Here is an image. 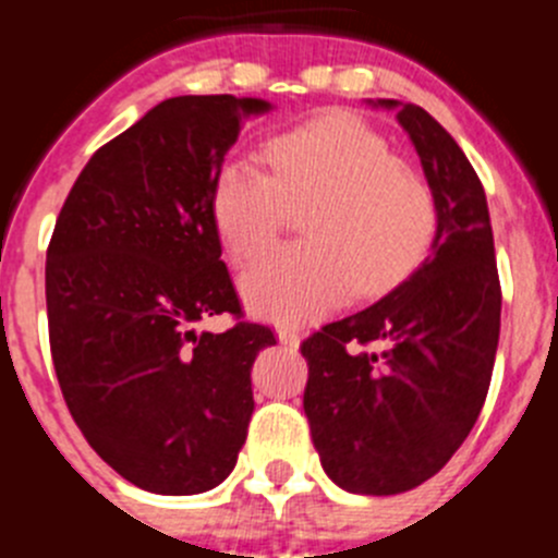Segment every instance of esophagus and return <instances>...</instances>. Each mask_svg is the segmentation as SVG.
Returning <instances> with one entry per match:
<instances>
[{"instance_id": "obj_1", "label": "esophagus", "mask_w": 558, "mask_h": 558, "mask_svg": "<svg viewBox=\"0 0 558 558\" xmlns=\"http://www.w3.org/2000/svg\"><path fill=\"white\" fill-rule=\"evenodd\" d=\"M276 338H279V343H284L290 349L299 347V332L293 327H276Z\"/></svg>"}]
</instances>
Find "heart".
<instances>
[{
  "instance_id": "b5f03b06",
  "label": "heart",
  "mask_w": 558,
  "mask_h": 558,
  "mask_svg": "<svg viewBox=\"0 0 558 558\" xmlns=\"http://www.w3.org/2000/svg\"><path fill=\"white\" fill-rule=\"evenodd\" d=\"M270 175L248 161L220 167L211 218L226 254L251 263L299 209L304 243L270 251L243 274L259 318L304 324L349 293L393 288L427 254L436 201L425 179L393 159L388 142L349 111H327L265 142Z\"/></svg>"
}]
</instances>
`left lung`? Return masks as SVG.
Masks as SVG:
<instances>
[{
    "instance_id": "8db88e82",
    "label": "left lung",
    "mask_w": 558,
    "mask_h": 558,
    "mask_svg": "<svg viewBox=\"0 0 558 558\" xmlns=\"http://www.w3.org/2000/svg\"><path fill=\"white\" fill-rule=\"evenodd\" d=\"M436 201L430 256L377 304L302 343L304 413L322 466L354 495H399L436 475L477 422L500 338L489 206L458 142L397 100Z\"/></svg>"
}]
</instances>
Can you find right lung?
Segmentation results:
<instances>
[{
  "label": "right lung",
  "mask_w": 558,
  "mask_h": 558,
  "mask_svg": "<svg viewBox=\"0 0 558 558\" xmlns=\"http://www.w3.org/2000/svg\"><path fill=\"white\" fill-rule=\"evenodd\" d=\"M270 102L170 97L88 159L47 248L49 349L92 450L156 495H198L234 470L270 327L243 322L220 259L211 186L245 117ZM229 312L226 333L194 324Z\"/></svg>",
  "instance_id": "obj_1"
}]
</instances>
